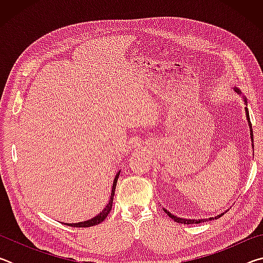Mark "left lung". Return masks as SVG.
Returning <instances> with one entry per match:
<instances>
[{
	"label": "left lung",
	"instance_id": "1",
	"mask_svg": "<svg viewBox=\"0 0 263 263\" xmlns=\"http://www.w3.org/2000/svg\"><path fill=\"white\" fill-rule=\"evenodd\" d=\"M234 91L237 92L238 95H240L241 96V99H242V101L245 102V103H246V105H247V99H246V96L245 95H242V92L240 91V89H238L237 87L234 88ZM245 111H246V119H247V122H248V126H249V135H251V140H252V147H254V144H253V142H254V139H253V128H252V124H251V119H249V114H248V109H247V106H245ZM254 149V148H253ZM163 210H164V212L167 213V215L172 218L173 220L174 221H176V222H181V224H199V222H204V221H209V220H212V219H218V218H220L222 215H224V213L226 212H222V213H220V215H218V216H216V217H210V218H202V219H185V218H181V217H177V216H175V215H173L172 212H169L168 210H166V209L163 208Z\"/></svg>",
	"mask_w": 263,
	"mask_h": 263
}]
</instances>
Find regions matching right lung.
I'll return each instance as SVG.
<instances>
[{"mask_svg": "<svg viewBox=\"0 0 263 263\" xmlns=\"http://www.w3.org/2000/svg\"><path fill=\"white\" fill-rule=\"evenodd\" d=\"M119 174H121V169H119V171H118L117 173H116V176H115V179H114V183H112V186H111V194H110L109 203L106 204L105 208L99 213V215L95 216L94 218H91V219H88V220H84V221H79V222H62V224H65V225H67V226H70V228H90V226H95V225L101 224V222L103 221L106 217H108L109 212L111 211V209H112L115 189H116V184H117Z\"/></svg>", "mask_w": 263, "mask_h": 263, "instance_id": "add662e5", "label": "right lung"}]
</instances>
